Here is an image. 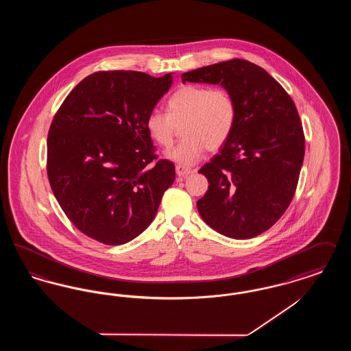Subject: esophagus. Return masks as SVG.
<instances>
[{"label":"esophagus","mask_w":351,"mask_h":351,"mask_svg":"<svg viewBox=\"0 0 351 351\" xmlns=\"http://www.w3.org/2000/svg\"><path fill=\"white\" fill-rule=\"evenodd\" d=\"M193 171L191 168L183 167V166H176V175L179 178H185L188 175H191Z\"/></svg>","instance_id":"obj_1"}]
</instances>
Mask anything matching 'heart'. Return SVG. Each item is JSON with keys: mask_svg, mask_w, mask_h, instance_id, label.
Instances as JSON below:
<instances>
[{"mask_svg": "<svg viewBox=\"0 0 351 351\" xmlns=\"http://www.w3.org/2000/svg\"><path fill=\"white\" fill-rule=\"evenodd\" d=\"M237 102L230 90L217 86L188 84L179 88L167 101V113L152 110L146 117L151 139L169 149L183 126V141L168 158L183 166L197 163L209 151H217L230 139L237 123Z\"/></svg>", "mask_w": 351, "mask_h": 351, "instance_id": "1", "label": "heart"}]
</instances>
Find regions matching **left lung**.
<instances>
[{
  "label": "left lung",
  "instance_id": "left-lung-1",
  "mask_svg": "<svg viewBox=\"0 0 351 351\" xmlns=\"http://www.w3.org/2000/svg\"><path fill=\"white\" fill-rule=\"evenodd\" d=\"M182 79L221 84L238 109L230 139L201 167L209 182L197 201L201 218L235 239L266 232L289 206L300 176L305 136L295 102L263 68L245 59L197 68Z\"/></svg>",
  "mask_w": 351,
  "mask_h": 351
}]
</instances>
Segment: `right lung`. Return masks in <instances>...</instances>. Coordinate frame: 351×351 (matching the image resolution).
I'll return each instance as SVG.
<instances>
[{
	"label": "right lung",
	"instance_id": "1",
	"mask_svg": "<svg viewBox=\"0 0 351 351\" xmlns=\"http://www.w3.org/2000/svg\"><path fill=\"white\" fill-rule=\"evenodd\" d=\"M171 84V73L99 71L69 92L51 122V189L68 219L104 245L142 233L175 180L145 125Z\"/></svg>",
	"mask_w": 351,
	"mask_h": 351
}]
</instances>
